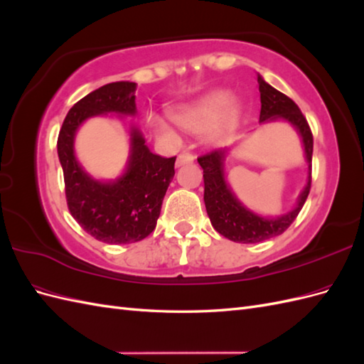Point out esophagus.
I'll list each match as a JSON object with an SVG mask.
<instances>
[{
  "mask_svg": "<svg viewBox=\"0 0 364 364\" xmlns=\"http://www.w3.org/2000/svg\"><path fill=\"white\" fill-rule=\"evenodd\" d=\"M193 161H194V156L191 155V153L183 151V153H181V155L178 156V159H176V165H178V167H182V165L190 164Z\"/></svg>",
  "mask_w": 364,
  "mask_h": 364,
  "instance_id": "esophagus-1",
  "label": "esophagus"
}]
</instances>
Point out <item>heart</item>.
<instances>
[{"mask_svg":"<svg viewBox=\"0 0 364 364\" xmlns=\"http://www.w3.org/2000/svg\"><path fill=\"white\" fill-rule=\"evenodd\" d=\"M241 115V105L237 100H229L225 91H211L194 103L171 109V118L181 127L200 132L209 126V135L214 139L228 136L237 127ZM149 124L156 135L162 138H174L173 127L162 118L151 115Z\"/></svg>","mask_w":364,"mask_h":364,"instance_id":"obj_1","label":"heart"}]
</instances>
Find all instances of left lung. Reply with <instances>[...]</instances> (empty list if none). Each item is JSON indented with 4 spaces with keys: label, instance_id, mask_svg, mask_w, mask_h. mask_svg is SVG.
<instances>
[{
    "label": "left lung",
    "instance_id": "1",
    "mask_svg": "<svg viewBox=\"0 0 364 364\" xmlns=\"http://www.w3.org/2000/svg\"><path fill=\"white\" fill-rule=\"evenodd\" d=\"M261 94L259 123H270L274 119H285L297 130L302 138L305 159L308 162V181L305 188L297 197L296 206L290 213L274 218L261 217L252 213L229 188L225 178V161L228 149L205 153L197 162L203 168L205 194L203 200L211 225L218 234L235 243H259V241L278 237L294 222L297 214L306 200L311 188V156H313V134L301 109L285 94L274 90L258 74Z\"/></svg>",
    "mask_w": 364,
    "mask_h": 364
}]
</instances>
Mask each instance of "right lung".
<instances>
[{"instance_id":"add662e5","label":"right lung","mask_w":364,"mask_h":364,"mask_svg":"<svg viewBox=\"0 0 364 364\" xmlns=\"http://www.w3.org/2000/svg\"><path fill=\"white\" fill-rule=\"evenodd\" d=\"M135 90L134 82H114L87 94L70 109L58 138L70 213L87 234L107 245L136 243L153 232L174 176L176 156L151 153L135 126H130L127 167L118 179L95 181L75 159L74 138L83 121L102 114L134 117Z\"/></svg>"}]
</instances>
